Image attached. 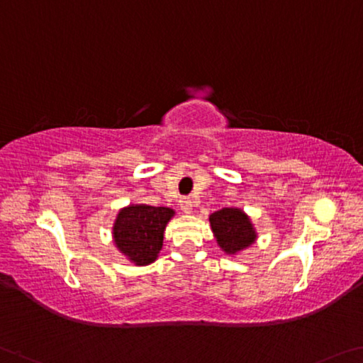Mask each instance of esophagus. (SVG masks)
<instances>
[{
  "instance_id": "obj_1",
  "label": "esophagus",
  "mask_w": 363,
  "mask_h": 363,
  "mask_svg": "<svg viewBox=\"0 0 363 363\" xmlns=\"http://www.w3.org/2000/svg\"><path fill=\"white\" fill-rule=\"evenodd\" d=\"M179 206L184 213H191L192 211V200L189 197H182L179 200Z\"/></svg>"
}]
</instances>
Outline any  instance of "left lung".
Here are the masks:
<instances>
[{
	"label": "left lung",
	"mask_w": 363,
	"mask_h": 363,
	"mask_svg": "<svg viewBox=\"0 0 363 363\" xmlns=\"http://www.w3.org/2000/svg\"><path fill=\"white\" fill-rule=\"evenodd\" d=\"M210 224L218 245L228 255L245 250L257 239L254 224L240 208H223L211 213Z\"/></svg>",
	"instance_id": "1"
}]
</instances>
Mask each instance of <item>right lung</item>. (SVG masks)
<instances>
[{
	"instance_id": "1",
	"label": "right lung",
	"mask_w": 363,
	"mask_h": 363,
	"mask_svg": "<svg viewBox=\"0 0 363 363\" xmlns=\"http://www.w3.org/2000/svg\"><path fill=\"white\" fill-rule=\"evenodd\" d=\"M174 210L166 206L129 205L121 210L113 226V238L118 250L137 267L150 264L163 247L166 224Z\"/></svg>"
}]
</instances>
